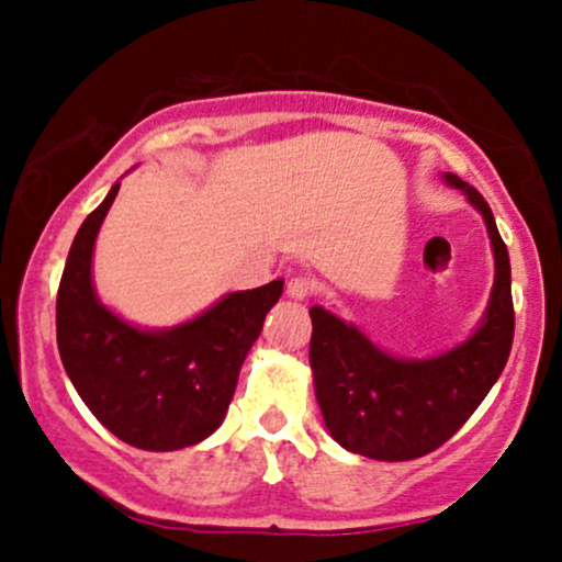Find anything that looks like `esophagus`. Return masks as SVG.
Listing matches in <instances>:
<instances>
[{
    "mask_svg": "<svg viewBox=\"0 0 562 562\" xmlns=\"http://www.w3.org/2000/svg\"><path fill=\"white\" fill-rule=\"evenodd\" d=\"M285 290H288L290 299L306 301V299H312L314 293H317V282H314V277H308V274H293L288 280Z\"/></svg>",
    "mask_w": 562,
    "mask_h": 562,
    "instance_id": "34e87169",
    "label": "esophagus"
}]
</instances>
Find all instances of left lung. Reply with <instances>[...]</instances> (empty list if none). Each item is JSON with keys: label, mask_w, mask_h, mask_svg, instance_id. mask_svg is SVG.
Returning a JSON list of instances; mask_svg holds the SVG:
<instances>
[{"label": "left lung", "mask_w": 562, "mask_h": 562, "mask_svg": "<svg viewBox=\"0 0 562 562\" xmlns=\"http://www.w3.org/2000/svg\"><path fill=\"white\" fill-rule=\"evenodd\" d=\"M486 218L496 280L486 319L462 346L436 359L406 362L383 353L353 325L312 306L308 362L325 425L340 447L362 457L404 462L447 443L492 391L513 348L515 312L507 245L475 187L447 173Z\"/></svg>", "instance_id": "left-lung-1"}]
</instances>
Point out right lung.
<instances>
[{
  "mask_svg": "<svg viewBox=\"0 0 562 562\" xmlns=\"http://www.w3.org/2000/svg\"><path fill=\"white\" fill-rule=\"evenodd\" d=\"M119 187L83 218L57 288V348L70 383L121 441L171 451L222 425L237 375L282 280L243 290L187 325L142 333L108 312L92 288V250Z\"/></svg>",
  "mask_w": 562,
  "mask_h": 562,
  "instance_id": "add662e5",
  "label": "right lung"
}]
</instances>
